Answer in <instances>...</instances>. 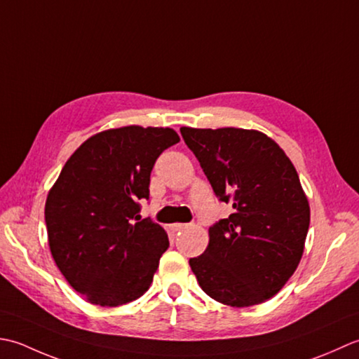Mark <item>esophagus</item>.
<instances>
[{
	"label": "esophagus",
	"mask_w": 359,
	"mask_h": 359,
	"mask_svg": "<svg viewBox=\"0 0 359 359\" xmlns=\"http://www.w3.org/2000/svg\"><path fill=\"white\" fill-rule=\"evenodd\" d=\"M186 228H187L186 223H173V224H170V229H172L173 232H178V231L186 229Z\"/></svg>",
	"instance_id": "1"
}]
</instances>
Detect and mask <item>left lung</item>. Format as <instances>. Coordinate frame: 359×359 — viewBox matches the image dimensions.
Returning a JSON list of instances; mask_svg holds the SVG:
<instances>
[{
  "mask_svg": "<svg viewBox=\"0 0 359 359\" xmlns=\"http://www.w3.org/2000/svg\"><path fill=\"white\" fill-rule=\"evenodd\" d=\"M218 200L232 214L209 228L189 260L217 302L251 306L282 290L302 259L310 206L290 158L271 137L243 128H181Z\"/></svg>",
  "mask_w": 359,
  "mask_h": 359,
  "instance_id": "left-lung-1",
  "label": "left lung"
}]
</instances>
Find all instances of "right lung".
Here are the masks:
<instances>
[{
    "mask_svg": "<svg viewBox=\"0 0 359 359\" xmlns=\"http://www.w3.org/2000/svg\"><path fill=\"white\" fill-rule=\"evenodd\" d=\"M180 142L172 128L130 126L91 136L72 153L49 190L45 222L50 254L88 302L119 306L153 282L169 238L150 218V173L161 153Z\"/></svg>",
    "mask_w": 359,
    "mask_h": 359,
    "instance_id": "1",
    "label": "right lung"
}]
</instances>
